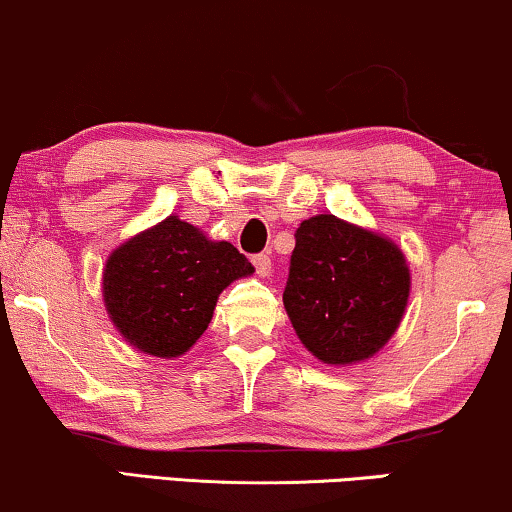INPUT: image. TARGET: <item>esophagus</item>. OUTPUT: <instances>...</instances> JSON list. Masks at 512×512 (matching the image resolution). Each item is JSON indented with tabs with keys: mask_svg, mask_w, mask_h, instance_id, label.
Segmentation results:
<instances>
[{
	"mask_svg": "<svg viewBox=\"0 0 512 512\" xmlns=\"http://www.w3.org/2000/svg\"><path fill=\"white\" fill-rule=\"evenodd\" d=\"M251 263H254L258 277H268V275H270L272 261H270L268 254H258V256H254V258H251Z\"/></svg>",
	"mask_w": 512,
	"mask_h": 512,
	"instance_id": "obj_1",
	"label": "esophagus"
}]
</instances>
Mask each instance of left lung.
Listing matches in <instances>:
<instances>
[{
  "label": "left lung",
  "instance_id": "left-lung-1",
  "mask_svg": "<svg viewBox=\"0 0 512 512\" xmlns=\"http://www.w3.org/2000/svg\"><path fill=\"white\" fill-rule=\"evenodd\" d=\"M410 268L396 242L317 214L300 223L284 307L307 352L352 366L380 352L408 307Z\"/></svg>",
  "mask_w": 512,
  "mask_h": 512
}]
</instances>
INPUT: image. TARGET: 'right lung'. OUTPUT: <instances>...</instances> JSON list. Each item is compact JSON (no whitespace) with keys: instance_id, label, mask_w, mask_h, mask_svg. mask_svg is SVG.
I'll list each match as a JSON object with an SVG mask.
<instances>
[{"instance_id":"right-lung-1","label":"right lung","mask_w":512,"mask_h":512,"mask_svg":"<svg viewBox=\"0 0 512 512\" xmlns=\"http://www.w3.org/2000/svg\"><path fill=\"white\" fill-rule=\"evenodd\" d=\"M249 275L254 265L233 244L172 214L111 251L102 296L130 347L177 359L207 331L221 291Z\"/></svg>"}]
</instances>
